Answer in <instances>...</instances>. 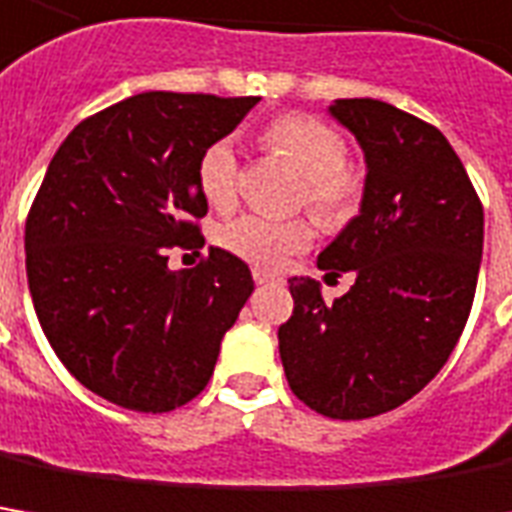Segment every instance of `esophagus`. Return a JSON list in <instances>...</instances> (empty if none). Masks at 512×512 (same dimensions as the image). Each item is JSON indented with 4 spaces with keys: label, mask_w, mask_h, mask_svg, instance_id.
Returning a JSON list of instances; mask_svg holds the SVG:
<instances>
[{
    "label": "esophagus",
    "mask_w": 512,
    "mask_h": 512,
    "mask_svg": "<svg viewBox=\"0 0 512 512\" xmlns=\"http://www.w3.org/2000/svg\"><path fill=\"white\" fill-rule=\"evenodd\" d=\"M253 281H256V284H273V281H279V276H273V273L256 267V270H253Z\"/></svg>",
    "instance_id": "34e87169"
}]
</instances>
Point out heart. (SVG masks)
<instances>
[{"mask_svg": "<svg viewBox=\"0 0 512 512\" xmlns=\"http://www.w3.org/2000/svg\"><path fill=\"white\" fill-rule=\"evenodd\" d=\"M264 146L284 157L304 177L301 202H307L324 222H341L360 200V174L346 163V140L329 123L310 115H284L264 129ZM205 200L228 208L239 197V157L231 140H216L197 163ZM312 222L307 219H273L262 214H242L231 219L219 242L239 259L259 267H281L293 253L312 242Z\"/></svg>", "mask_w": 512, "mask_h": 512, "instance_id": "heart-1", "label": "heart"}]
</instances>
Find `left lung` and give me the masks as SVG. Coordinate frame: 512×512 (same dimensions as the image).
I'll use <instances>...</instances> for the list:
<instances>
[{"mask_svg": "<svg viewBox=\"0 0 512 512\" xmlns=\"http://www.w3.org/2000/svg\"><path fill=\"white\" fill-rule=\"evenodd\" d=\"M329 115L363 149L358 216L318 256L355 273L324 304L315 279H290L293 315L279 327L287 383L332 420L403 406L445 366L471 315L485 211L451 143L431 123L375 98H338Z\"/></svg>", "mask_w": 512, "mask_h": 512, "instance_id": "obj_1", "label": "left lung"}]
</instances>
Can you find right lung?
I'll return each instance as SVG.
<instances>
[{"instance_id":"1","label":"right lung","mask_w":512,"mask_h":512,"mask_svg":"<svg viewBox=\"0 0 512 512\" xmlns=\"http://www.w3.org/2000/svg\"><path fill=\"white\" fill-rule=\"evenodd\" d=\"M259 98L143 92L81 120L50 160L24 225L27 284L58 360L109 403L160 414L208 386L219 344L253 293L248 264L202 245V152Z\"/></svg>"}]
</instances>
